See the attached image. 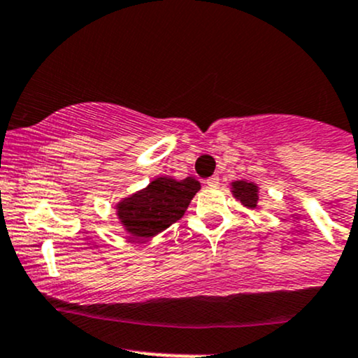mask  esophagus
<instances>
[{"label":"esophagus","instance_id":"obj_1","mask_svg":"<svg viewBox=\"0 0 358 358\" xmlns=\"http://www.w3.org/2000/svg\"><path fill=\"white\" fill-rule=\"evenodd\" d=\"M206 185L209 187V188H217L219 178H217V176H210V178L206 180Z\"/></svg>","mask_w":358,"mask_h":358}]
</instances>
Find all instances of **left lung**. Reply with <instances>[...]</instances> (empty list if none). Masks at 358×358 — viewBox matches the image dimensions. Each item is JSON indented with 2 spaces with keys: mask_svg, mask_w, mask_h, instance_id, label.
<instances>
[{
  "mask_svg": "<svg viewBox=\"0 0 358 358\" xmlns=\"http://www.w3.org/2000/svg\"><path fill=\"white\" fill-rule=\"evenodd\" d=\"M231 194L241 203L243 207L250 210H260V187L255 182L248 180H234L229 183Z\"/></svg>",
  "mask_w": 358,
  "mask_h": 358,
  "instance_id": "obj_1",
  "label": "left lung"
}]
</instances>
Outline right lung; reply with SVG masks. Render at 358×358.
Listing matches in <instances>:
<instances>
[{
    "mask_svg": "<svg viewBox=\"0 0 358 358\" xmlns=\"http://www.w3.org/2000/svg\"><path fill=\"white\" fill-rule=\"evenodd\" d=\"M200 190L194 176L176 180L156 176L146 187L115 203V215L124 233L136 239H151L183 217Z\"/></svg>",
    "mask_w": 358,
    "mask_h": 358,
    "instance_id": "1",
    "label": "right lung"
}]
</instances>
